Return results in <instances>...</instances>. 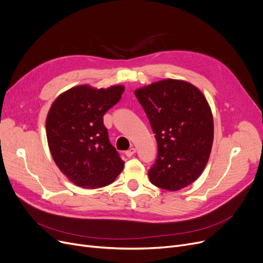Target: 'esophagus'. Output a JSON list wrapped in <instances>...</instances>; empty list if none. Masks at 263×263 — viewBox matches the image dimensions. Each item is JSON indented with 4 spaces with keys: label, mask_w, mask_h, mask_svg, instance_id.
Instances as JSON below:
<instances>
[{
    "label": "esophagus",
    "mask_w": 263,
    "mask_h": 263,
    "mask_svg": "<svg viewBox=\"0 0 263 263\" xmlns=\"http://www.w3.org/2000/svg\"><path fill=\"white\" fill-rule=\"evenodd\" d=\"M135 148H133V147H131V148H129V149L127 151V152H125V156H127V157H132L134 154H135Z\"/></svg>",
    "instance_id": "34e87169"
}]
</instances>
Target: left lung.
Masks as SVG:
<instances>
[{
  "label": "left lung",
  "mask_w": 263,
  "mask_h": 263,
  "mask_svg": "<svg viewBox=\"0 0 263 263\" xmlns=\"http://www.w3.org/2000/svg\"><path fill=\"white\" fill-rule=\"evenodd\" d=\"M156 134L158 155L148 177L155 186L176 191L198 179L214 140L213 115L201 91L176 79L135 90Z\"/></svg>",
  "instance_id": "8db88e82"
}]
</instances>
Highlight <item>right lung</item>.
Returning a JSON list of instances; mask_svg holds the SVG:
<instances>
[{
    "label": "right lung",
    "mask_w": 263,
    "mask_h": 263,
    "mask_svg": "<svg viewBox=\"0 0 263 263\" xmlns=\"http://www.w3.org/2000/svg\"><path fill=\"white\" fill-rule=\"evenodd\" d=\"M123 86L71 88L52 103L46 119L48 146L61 172L87 189L107 186L121 173L124 162L109 143L105 112L117 104Z\"/></svg>",
    "instance_id": "obj_1"
}]
</instances>
